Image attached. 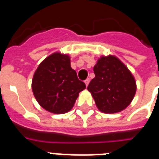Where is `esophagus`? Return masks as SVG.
<instances>
[{
  "label": "esophagus",
  "instance_id": "obj_1",
  "mask_svg": "<svg viewBox=\"0 0 159 159\" xmlns=\"http://www.w3.org/2000/svg\"><path fill=\"white\" fill-rule=\"evenodd\" d=\"M89 82H90V79L89 78H87V79L85 80V84H86V86H88V84H89Z\"/></svg>",
  "mask_w": 159,
  "mask_h": 159
}]
</instances>
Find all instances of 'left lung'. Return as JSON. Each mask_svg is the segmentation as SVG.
<instances>
[{
	"mask_svg": "<svg viewBox=\"0 0 159 159\" xmlns=\"http://www.w3.org/2000/svg\"><path fill=\"white\" fill-rule=\"evenodd\" d=\"M95 77L87 90L104 113H116L130 104L136 92V82L129 70L115 56H102L94 68Z\"/></svg>",
	"mask_w": 159,
	"mask_h": 159,
	"instance_id": "left-lung-1",
	"label": "left lung"
}]
</instances>
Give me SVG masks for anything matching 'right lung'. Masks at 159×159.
I'll use <instances>...</instances> for the list:
<instances>
[{
  "instance_id": "obj_1",
  "label": "right lung",
  "mask_w": 159,
  "mask_h": 159,
  "mask_svg": "<svg viewBox=\"0 0 159 159\" xmlns=\"http://www.w3.org/2000/svg\"><path fill=\"white\" fill-rule=\"evenodd\" d=\"M86 88L71 67L67 54L54 53L46 57L34 72L32 90L43 109L54 114H63L74 106L78 94Z\"/></svg>"
}]
</instances>
